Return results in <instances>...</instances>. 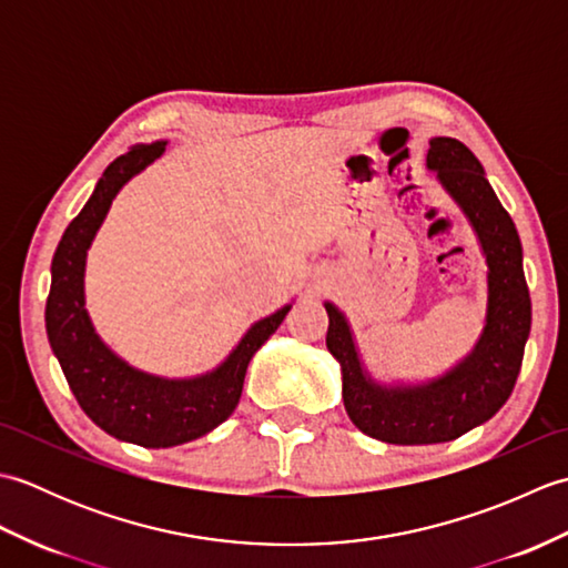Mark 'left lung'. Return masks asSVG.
<instances>
[{"label":"left lung","instance_id":"left-lung-1","mask_svg":"<svg viewBox=\"0 0 568 568\" xmlns=\"http://www.w3.org/2000/svg\"><path fill=\"white\" fill-rule=\"evenodd\" d=\"M427 165L474 224L488 261V315L470 356L439 381L417 388H381L361 368L344 315L327 303V348L342 364L344 407L354 425L388 444H439L484 425L508 400L520 376L532 303L517 229L462 141H429Z\"/></svg>","mask_w":568,"mask_h":568}]
</instances>
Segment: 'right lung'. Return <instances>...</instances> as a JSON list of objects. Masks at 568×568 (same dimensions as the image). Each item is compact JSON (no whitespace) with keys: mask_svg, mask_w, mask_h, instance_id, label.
Listing matches in <instances>:
<instances>
[{"mask_svg":"<svg viewBox=\"0 0 568 568\" xmlns=\"http://www.w3.org/2000/svg\"><path fill=\"white\" fill-rule=\"evenodd\" d=\"M165 151V141L136 146L106 165L82 212L65 229L53 256L45 332L72 395L94 425L112 437L165 449L202 437L234 413L251 356L281 327L291 305L253 324L224 364L192 381H163L126 366L94 334L84 312V256L116 192Z\"/></svg>","mask_w":568,"mask_h":568,"instance_id":"1","label":"right lung"}]
</instances>
